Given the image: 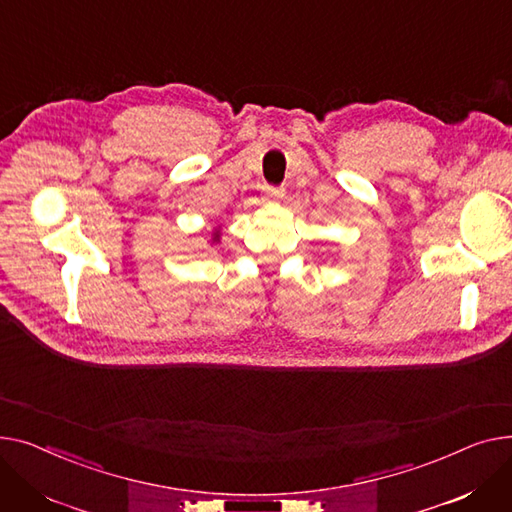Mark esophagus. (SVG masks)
<instances>
[{
	"instance_id": "1",
	"label": "esophagus",
	"mask_w": 512,
	"mask_h": 512,
	"mask_svg": "<svg viewBox=\"0 0 512 512\" xmlns=\"http://www.w3.org/2000/svg\"><path fill=\"white\" fill-rule=\"evenodd\" d=\"M285 196L283 188H266V200L268 202H279Z\"/></svg>"
}]
</instances>
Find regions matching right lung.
I'll list each match as a JSON object with an SVG mask.
<instances>
[{
    "label": "right lung",
    "instance_id": "obj_1",
    "mask_svg": "<svg viewBox=\"0 0 512 512\" xmlns=\"http://www.w3.org/2000/svg\"><path fill=\"white\" fill-rule=\"evenodd\" d=\"M210 235H213V244H219V239H221V229H219V227H215V229H213V233H210Z\"/></svg>",
    "mask_w": 512,
    "mask_h": 512
}]
</instances>
